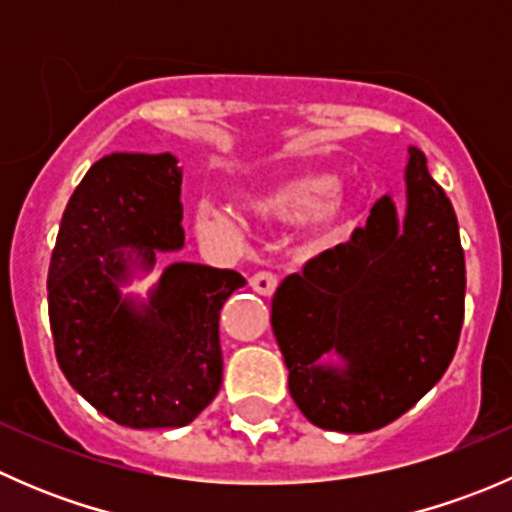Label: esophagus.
I'll use <instances>...</instances> for the list:
<instances>
[{
  "label": "esophagus",
  "instance_id": "1",
  "mask_svg": "<svg viewBox=\"0 0 512 512\" xmlns=\"http://www.w3.org/2000/svg\"><path fill=\"white\" fill-rule=\"evenodd\" d=\"M250 287L262 297H272L277 289V277L272 272H257V275L250 277Z\"/></svg>",
  "mask_w": 512,
  "mask_h": 512
}]
</instances>
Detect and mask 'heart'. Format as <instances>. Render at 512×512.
<instances>
[{
  "instance_id": "obj_1",
  "label": "heart",
  "mask_w": 512,
  "mask_h": 512,
  "mask_svg": "<svg viewBox=\"0 0 512 512\" xmlns=\"http://www.w3.org/2000/svg\"><path fill=\"white\" fill-rule=\"evenodd\" d=\"M240 208L260 220L297 223L304 220L317 247L337 245L354 220V203L329 173H297L255 185L237 195ZM195 235L210 242H235L242 218L235 208L215 200H198L190 215Z\"/></svg>"
}]
</instances>
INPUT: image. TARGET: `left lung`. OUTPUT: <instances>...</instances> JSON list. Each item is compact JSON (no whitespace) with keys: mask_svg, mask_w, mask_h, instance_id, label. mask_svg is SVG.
Here are the masks:
<instances>
[{"mask_svg":"<svg viewBox=\"0 0 512 512\" xmlns=\"http://www.w3.org/2000/svg\"><path fill=\"white\" fill-rule=\"evenodd\" d=\"M406 210L389 195L352 240L289 275L272 332L289 394L319 428L366 433L396 421L446 374L463 327L466 257L451 200L409 146ZM337 355V362H324Z\"/></svg>","mask_w":512,"mask_h":512,"instance_id":"obj_1","label":"left lung"}]
</instances>
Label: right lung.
I'll use <instances>...</instances> for the list:
<instances>
[{"label": "right lung", "instance_id": "right-lung-1", "mask_svg": "<svg viewBox=\"0 0 512 512\" xmlns=\"http://www.w3.org/2000/svg\"><path fill=\"white\" fill-rule=\"evenodd\" d=\"M173 153H111L71 195L49 265V322L69 384L128 428H180L223 384L220 309L245 277L173 262L146 299L123 294L183 247Z\"/></svg>", "mask_w": 512, "mask_h": 512}]
</instances>
